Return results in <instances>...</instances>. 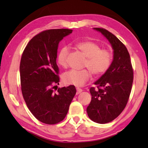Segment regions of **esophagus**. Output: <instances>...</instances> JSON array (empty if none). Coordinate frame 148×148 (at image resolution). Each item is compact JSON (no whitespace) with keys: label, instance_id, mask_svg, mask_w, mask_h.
<instances>
[{"label":"esophagus","instance_id":"obj_1","mask_svg":"<svg viewBox=\"0 0 148 148\" xmlns=\"http://www.w3.org/2000/svg\"><path fill=\"white\" fill-rule=\"evenodd\" d=\"M82 91H83V90H82V89H80V88H76V94H77V95L79 94L80 92H82Z\"/></svg>","mask_w":148,"mask_h":148}]
</instances>
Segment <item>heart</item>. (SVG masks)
<instances>
[{"label":"heart","instance_id":"obj_1","mask_svg":"<svg viewBox=\"0 0 148 148\" xmlns=\"http://www.w3.org/2000/svg\"><path fill=\"white\" fill-rule=\"evenodd\" d=\"M76 47L86 57L84 67L88 69L67 71L62 75V80L66 84L79 87L89 81L91 73L95 76H100L106 73L111 66L113 56L110 49L101 48L98 43L92 40L78 42ZM69 53L68 46H63L59 49L57 56V62L60 66L62 68L67 66Z\"/></svg>","mask_w":148,"mask_h":148}]
</instances>
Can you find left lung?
<instances>
[{
    "label": "left lung",
    "mask_w": 148,
    "mask_h": 148,
    "mask_svg": "<svg viewBox=\"0 0 148 148\" xmlns=\"http://www.w3.org/2000/svg\"><path fill=\"white\" fill-rule=\"evenodd\" d=\"M94 29L108 40L114 49V60L108 71L95 82L97 88L89 89L91 101L87 108L92 121L104 124L118 117L126 106L133 82V69L126 46L106 29Z\"/></svg>",
    "instance_id": "1"
}]
</instances>
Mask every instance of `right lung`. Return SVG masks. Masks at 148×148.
Returning a JSON list of instances; mask_svg holds the SVG:
<instances>
[{
  "label": "right lung",
  "mask_w": 148,
  "mask_h": 148,
  "mask_svg": "<svg viewBox=\"0 0 148 148\" xmlns=\"http://www.w3.org/2000/svg\"><path fill=\"white\" fill-rule=\"evenodd\" d=\"M72 30H46L35 35L25 48L20 61L23 99L32 115L44 123L57 124L68 113L76 89L71 85L57 89L59 71L56 62L59 42Z\"/></svg>",
  "instance_id": "1"
}]
</instances>
